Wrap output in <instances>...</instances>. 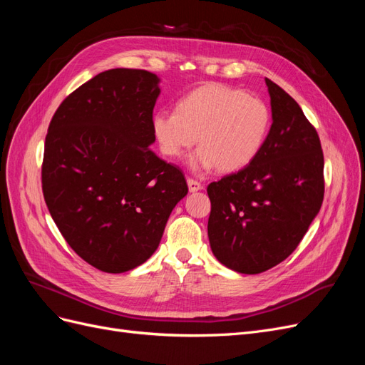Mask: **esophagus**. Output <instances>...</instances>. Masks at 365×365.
<instances>
[{"label": "esophagus", "mask_w": 365, "mask_h": 365, "mask_svg": "<svg viewBox=\"0 0 365 365\" xmlns=\"http://www.w3.org/2000/svg\"><path fill=\"white\" fill-rule=\"evenodd\" d=\"M187 185H189V190H190V192H197V190L202 189V184L195 181V180H192V178L187 180Z\"/></svg>", "instance_id": "esophagus-1"}]
</instances>
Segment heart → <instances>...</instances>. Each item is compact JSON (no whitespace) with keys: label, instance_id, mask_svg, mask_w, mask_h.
I'll use <instances>...</instances> for the list:
<instances>
[{"label":"heart","instance_id":"heart-1","mask_svg":"<svg viewBox=\"0 0 365 365\" xmlns=\"http://www.w3.org/2000/svg\"><path fill=\"white\" fill-rule=\"evenodd\" d=\"M271 121V109L260 97L212 83L182 97L175 113L153 114L152 130L168 158H181L197 138L201 149L192 155L190 169L231 173L259 155Z\"/></svg>","mask_w":365,"mask_h":365}]
</instances>
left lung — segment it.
<instances>
[{
    "label": "left lung",
    "mask_w": 365,
    "mask_h": 365,
    "mask_svg": "<svg viewBox=\"0 0 365 365\" xmlns=\"http://www.w3.org/2000/svg\"><path fill=\"white\" fill-rule=\"evenodd\" d=\"M272 125L247 168L207 187L208 240L215 257L240 274H259L298 247L324 196V158L300 105L269 79Z\"/></svg>",
    "instance_id": "obj_1"
}]
</instances>
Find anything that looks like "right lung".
Here are the masks:
<instances>
[{
  "label": "right lung",
  "mask_w": 365,
  "mask_h": 365,
  "mask_svg": "<svg viewBox=\"0 0 365 365\" xmlns=\"http://www.w3.org/2000/svg\"><path fill=\"white\" fill-rule=\"evenodd\" d=\"M160 82L146 70L103 71L65 98L48 126L43 200L67 244L103 272L145 263L189 192L182 172L150 149Z\"/></svg>",
  "instance_id": "add662e5"
}]
</instances>
